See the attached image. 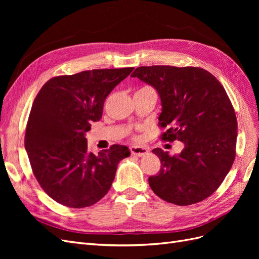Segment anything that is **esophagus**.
<instances>
[{
  "label": "esophagus",
  "mask_w": 259,
  "mask_h": 259,
  "mask_svg": "<svg viewBox=\"0 0 259 259\" xmlns=\"http://www.w3.org/2000/svg\"><path fill=\"white\" fill-rule=\"evenodd\" d=\"M130 151L133 155H136V156H144L149 152L147 148L140 147V146H132L130 148Z\"/></svg>",
  "instance_id": "esophagus-1"
}]
</instances>
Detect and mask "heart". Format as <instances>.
Returning a JSON list of instances; mask_svg holds the SVG:
<instances>
[{"instance_id":"heart-1","label":"heart","mask_w":259,"mask_h":259,"mask_svg":"<svg viewBox=\"0 0 259 259\" xmlns=\"http://www.w3.org/2000/svg\"><path fill=\"white\" fill-rule=\"evenodd\" d=\"M144 89H149V88H143V89H140V90H144Z\"/></svg>"}]
</instances>
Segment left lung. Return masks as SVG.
Wrapping results in <instances>:
<instances>
[{
    "label": "left lung",
    "mask_w": 259,
    "mask_h": 259,
    "mask_svg": "<svg viewBox=\"0 0 259 259\" xmlns=\"http://www.w3.org/2000/svg\"><path fill=\"white\" fill-rule=\"evenodd\" d=\"M131 76L159 93V126L166 127L161 139L185 145L176 155L153 149L161 168L158 175L149 177L151 189L162 200L180 206L208 198L236 158L237 116L224 86L199 67H139Z\"/></svg>",
    "instance_id": "obj_1"
}]
</instances>
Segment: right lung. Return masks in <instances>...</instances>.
<instances>
[{
  "label": "right lung",
  "instance_id": "obj_1",
  "mask_svg": "<svg viewBox=\"0 0 259 259\" xmlns=\"http://www.w3.org/2000/svg\"><path fill=\"white\" fill-rule=\"evenodd\" d=\"M134 68L94 69L46 82L33 101L25 147L42 189L60 204L82 208L110 189L117 164L131 154L112 145L97 155L89 151L85 133L101 119L104 103Z\"/></svg>",
  "mask_w": 259,
  "mask_h": 259
}]
</instances>
